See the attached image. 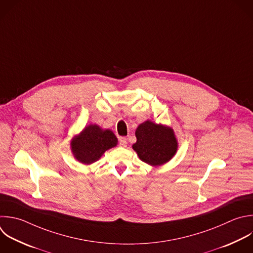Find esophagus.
<instances>
[{"instance_id": "esophagus-1", "label": "esophagus", "mask_w": 253, "mask_h": 253, "mask_svg": "<svg viewBox=\"0 0 253 253\" xmlns=\"http://www.w3.org/2000/svg\"><path fill=\"white\" fill-rule=\"evenodd\" d=\"M127 144V140L126 137H121L120 138V145L123 146V147H126Z\"/></svg>"}]
</instances>
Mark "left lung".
Listing matches in <instances>:
<instances>
[{"instance_id":"1","label":"left lung","mask_w":253,"mask_h":253,"mask_svg":"<svg viewBox=\"0 0 253 253\" xmlns=\"http://www.w3.org/2000/svg\"><path fill=\"white\" fill-rule=\"evenodd\" d=\"M136 142L132 149L139 159L156 167L170 161L178 149V140L173 128L149 120L140 124L135 130Z\"/></svg>"}]
</instances>
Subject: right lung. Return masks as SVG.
Wrapping results in <instances>:
<instances>
[{
  "instance_id": "1",
  "label": "right lung",
  "mask_w": 253,
  "mask_h": 253,
  "mask_svg": "<svg viewBox=\"0 0 253 253\" xmlns=\"http://www.w3.org/2000/svg\"><path fill=\"white\" fill-rule=\"evenodd\" d=\"M118 144V138L111 129H103L98 125H89L71 139L70 148L74 158L82 164L90 165Z\"/></svg>"
}]
</instances>
